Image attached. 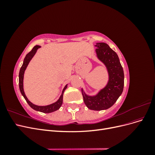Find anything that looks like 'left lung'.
Masks as SVG:
<instances>
[{
  "label": "left lung",
  "mask_w": 155,
  "mask_h": 155,
  "mask_svg": "<svg viewBox=\"0 0 155 155\" xmlns=\"http://www.w3.org/2000/svg\"><path fill=\"white\" fill-rule=\"evenodd\" d=\"M96 57L104 64L108 72L107 85L95 95H88L81 88L83 101L89 109L106 110L113 105L122 94L124 86V73L118 55L105 43L95 45Z\"/></svg>",
  "instance_id": "obj_1"
}]
</instances>
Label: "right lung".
Wrapping results in <instances>:
<instances>
[{
	"label": "right lung",
	"mask_w": 155,
	"mask_h": 155,
	"mask_svg": "<svg viewBox=\"0 0 155 155\" xmlns=\"http://www.w3.org/2000/svg\"><path fill=\"white\" fill-rule=\"evenodd\" d=\"M41 48V46L39 45H36L35 46L33 49L30 51L28 54H27L26 57L24 59V61H23V64L22 65V67L20 69L19 71V75H18V79H19V88H20V91L21 92V94L23 96V97H25V99L26 100V102L28 104V105L32 108L33 109H34L35 110L37 111H39L41 112H43V113H50V112H54L55 110H58L59 108L61 107L63 104V94L64 91L66 90L67 87H68V84H67L66 85L64 86L63 90L62 91L60 97L59 99L56 101L55 102L53 103V104L48 105H45V106H40V105H37L31 103L28 97H26L25 91H24V85H23V80H24V74L25 70L28 65L29 63L30 62V61L33 58V57L36 54L37 50Z\"/></svg>",
	"instance_id": "obj_1"
}]
</instances>
